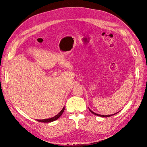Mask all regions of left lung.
<instances>
[{
  "mask_svg": "<svg viewBox=\"0 0 147 147\" xmlns=\"http://www.w3.org/2000/svg\"><path fill=\"white\" fill-rule=\"evenodd\" d=\"M89 110H90V111L92 113V114H95V115H98V116H100V117H110V116H111V115H115V114H116L117 113H118L119 112H117V113H114V114H110V115H101V114H96V113H94V112H93L92 111V110H90L89 109Z\"/></svg>",
  "mask_w": 147,
  "mask_h": 147,
  "instance_id": "left-lung-1",
  "label": "left lung"
}]
</instances>
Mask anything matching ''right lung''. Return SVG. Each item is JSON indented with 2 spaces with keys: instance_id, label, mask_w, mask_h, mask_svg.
Wrapping results in <instances>:
<instances>
[{
  "instance_id": "1",
  "label": "right lung",
  "mask_w": 147,
  "mask_h": 147,
  "mask_svg": "<svg viewBox=\"0 0 147 147\" xmlns=\"http://www.w3.org/2000/svg\"><path fill=\"white\" fill-rule=\"evenodd\" d=\"M64 110H65V107H64L63 109L61 110V111L57 114L55 116H54L52 118H50V119H43V120H37L39 122H43V123H49V122H52V121H55L56 120H57L58 118L60 117L61 115L63 114V112L64 111Z\"/></svg>"
}]
</instances>
